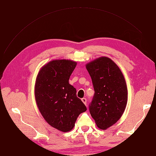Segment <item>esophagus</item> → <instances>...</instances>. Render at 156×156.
I'll return each instance as SVG.
<instances>
[{"label":"esophagus","instance_id":"obj_1","mask_svg":"<svg viewBox=\"0 0 156 156\" xmlns=\"http://www.w3.org/2000/svg\"><path fill=\"white\" fill-rule=\"evenodd\" d=\"M81 101H83V103H84V105H87V99L86 98H82L81 99Z\"/></svg>","mask_w":156,"mask_h":156}]
</instances>
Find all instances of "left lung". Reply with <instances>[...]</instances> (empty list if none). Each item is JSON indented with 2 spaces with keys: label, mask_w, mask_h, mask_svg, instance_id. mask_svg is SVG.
Here are the masks:
<instances>
[{
  "label": "left lung",
  "mask_w": 156,
  "mask_h": 156,
  "mask_svg": "<svg viewBox=\"0 0 156 156\" xmlns=\"http://www.w3.org/2000/svg\"><path fill=\"white\" fill-rule=\"evenodd\" d=\"M94 95L89 110L101 129L116 123L126 109L127 89L124 75L111 58L101 56L86 64Z\"/></svg>",
  "instance_id": "left-lung-1"
}]
</instances>
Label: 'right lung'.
<instances>
[{
	"mask_svg": "<svg viewBox=\"0 0 156 156\" xmlns=\"http://www.w3.org/2000/svg\"><path fill=\"white\" fill-rule=\"evenodd\" d=\"M76 65L71 60H51L41 68L36 79L35 100L41 115L51 126L62 132L72 130L79 115L87 111L76 89L69 83Z\"/></svg>",
	"mask_w": 156,
	"mask_h": 156,
	"instance_id": "1",
	"label": "right lung"
}]
</instances>
